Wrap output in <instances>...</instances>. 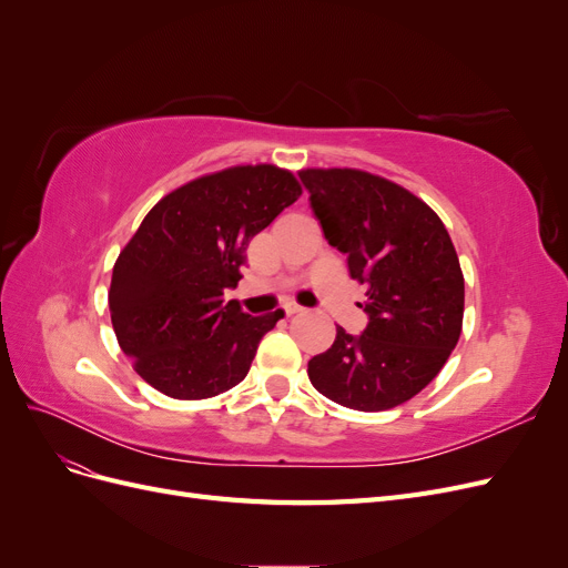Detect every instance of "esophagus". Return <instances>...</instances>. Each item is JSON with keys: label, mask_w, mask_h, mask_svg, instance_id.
<instances>
[{"label": "esophagus", "mask_w": 568, "mask_h": 568, "mask_svg": "<svg viewBox=\"0 0 568 568\" xmlns=\"http://www.w3.org/2000/svg\"><path fill=\"white\" fill-rule=\"evenodd\" d=\"M284 311H286V315H298V313H303V307L296 303H286Z\"/></svg>", "instance_id": "esophagus-1"}]
</instances>
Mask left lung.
<instances>
[{"mask_svg":"<svg viewBox=\"0 0 568 568\" xmlns=\"http://www.w3.org/2000/svg\"><path fill=\"white\" fill-rule=\"evenodd\" d=\"M301 182L351 277L367 286L359 336L336 326L307 363L326 398L359 412L403 405L432 384L462 334L464 277L440 217L405 186L355 168H307Z\"/></svg>","mask_w":568,"mask_h":568,"instance_id":"1","label":"left lung"}]
</instances>
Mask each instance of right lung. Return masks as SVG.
I'll list each match as a JSON object with an SVG mask.
<instances>
[{
  "instance_id": "obj_1",
  "label": "right lung",
  "mask_w": 568,
  "mask_h": 568,
  "mask_svg": "<svg viewBox=\"0 0 568 568\" xmlns=\"http://www.w3.org/2000/svg\"><path fill=\"white\" fill-rule=\"evenodd\" d=\"M303 189L277 165H234L163 196L113 265L109 307L120 348L146 384L178 400L244 382L261 338L284 313L253 317L225 291L248 242Z\"/></svg>"
}]
</instances>
